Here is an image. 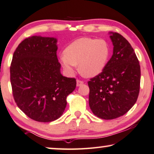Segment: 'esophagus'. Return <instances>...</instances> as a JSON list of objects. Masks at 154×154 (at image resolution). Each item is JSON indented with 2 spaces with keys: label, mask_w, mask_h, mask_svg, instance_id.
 <instances>
[{
  "label": "esophagus",
  "mask_w": 154,
  "mask_h": 154,
  "mask_svg": "<svg viewBox=\"0 0 154 154\" xmlns=\"http://www.w3.org/2000/svg\"><path fill=\"white\" fill-rule=\"evenodd\" d=\"M82 84H83V81H80V80H77V81H76V86L77 87L81 86Z\"/></svg>",
  "instance_id": "obj_1"
}]
</instances>
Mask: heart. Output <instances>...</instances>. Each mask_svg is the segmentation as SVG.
<instances>
[{
    "label": "heart",
    "mask_w": 154,
    "mask_h": 154,
    "mask_svg": "<svg viewBox=\"0 0 154 154\" xmlns=\"http://www.w3.org/2000/svg\"><path fill=\"white\" fill-rule=\"evenodd\" d=\"M109 56L110 47L105 40L82 37L72 42L64 49L59 60L69 74H73L75 66L78 65L83 76L91 78L103 72Z\"/></svg>",
    "instance_id": "obj_1"
}]
</instances>
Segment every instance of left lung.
<instances>
[{"mask_svg": "<svg viewBox=\"0 0 154 154\" xmlns=\"http://www.w3.org/2000/svg\"><path fill=\"white\" fill-rule=\"evenodd\" d=\"M113 53L100 74L88 82L89 105L94 115L113 119L128 112L140 92V66L129 42L119 33L110 32Z\"/></svg>", "mask_w": 154, "mask_h": 154, "instance_id": "8db88e82", "label": "left lung"}]
</instances>
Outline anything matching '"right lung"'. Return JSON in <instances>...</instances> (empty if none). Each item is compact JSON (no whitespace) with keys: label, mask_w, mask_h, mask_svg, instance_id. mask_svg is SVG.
Here are the masks:
<instances>
[{"label":"right lung","mask_w":154,"mask_h":154,"mask_svg":"<svg viewBox=\"0 0 154 154\" xmlns=\"http://www.w3.org/2000/svg\"><path fill=\"white\" fill-rule=\"evenodd\" d=\"M55 37L32 36L14 51L10 81L18 107L35 121L50 122L63 114L66 97L75 90V79L61 74Z\"/></svg>","instance_id":"right-lung-1"}]
</instances>
